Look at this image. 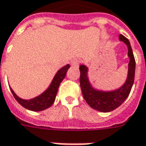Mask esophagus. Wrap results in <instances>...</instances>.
<instances>
[{"label": "esophagus", "mask_w": 146, "mask_h": 146, "mask_svg": "<svg viewBox=\"0 0 146 146\" xmlns=\"http://www.w3.org/2000/svg\"><path fill=\"white\" fill-rule=\"evenodd\" d=\"M79 64L80 61L77 60V59H73V60L71 61V65H72V66L78 67L79 66Z\"/></svg>", "instance_id": "1"}]
</instances>
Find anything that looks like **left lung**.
I'll list each match as a JSON object with an SVG mask.
<instances>
[{
    "instance_id": "obj_1",
    "label": "left lung",
    "mask_w": 146,
    "mask_h": 146,
    "mask_svg": "<svg viewBox=\"0 0 146 146\" xmlns=\"http://www.w3.org/2000/svg\"><path fill=\"white\" fill-rule=\"evenodd\" d=\"M119 40L127 45L128 49L127 55L130 58L128 63L127 78L126 80L125 83L120 88L110 92L100 91L94 88L89 81V78L88 76V67L84 65L80 66V84L84 98L92 109L103 113H108L116 110V108L119 107L125 101L131 92L135 80V60L131 44L128 39L126 38L125 36L121 34L119 36Z\"/></svg>"
}]
</instances>
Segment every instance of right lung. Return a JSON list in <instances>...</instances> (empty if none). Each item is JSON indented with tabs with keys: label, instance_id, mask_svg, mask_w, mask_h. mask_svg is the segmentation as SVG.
I'll return each instance as SVG.
<instances>
[{
	"label": "right lung",
	"instance_id": "obj_1",
	"mask_svg": "<svg viewBox=\"0 0 146 146\" xmlns=\"http://www.w3.org/2000/svg\"><path fill=\"white\" fill-rule=\"evenodd\" d=\"M70 67V66L68 64L62 68H61L60 70L56 73V74L54 75V78L52 80L51 84L48 87V89L45 92H43L41 95H38L35 98L28 99V100L23 99V98L17 96L16 94L14 92V91L11 89V88H10L11 93L15 98V100L22 106H23L24 108H26L27 110L35 111V112H39V111L46 110V109L51 106V105L54 103L55 97L57 95L58 87L60 85L61 82L65 78V76L66 75L67 70H69Z\"/></svg>",
	"mask_w": 146,
	"mask_h": 146
}]
</instances>
